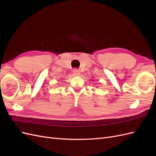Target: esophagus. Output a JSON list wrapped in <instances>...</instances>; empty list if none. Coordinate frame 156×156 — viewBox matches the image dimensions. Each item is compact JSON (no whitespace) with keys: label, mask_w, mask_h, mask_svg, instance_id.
<instances>
[{"label":"esophagus","mask_w":156,"mask_h":156,"mask_svg":"<svg viewBox=\"0 0 156 156\" xmlns=\"http://www.w3.org/2000/svg\"><path fill=\"white\" fill-rule=\"evenodd\" d=\"M73 74L75 75H79V73H80L79 70H78V69H73Z\"/></svg>","instance_id":"1"}]
</instances>
